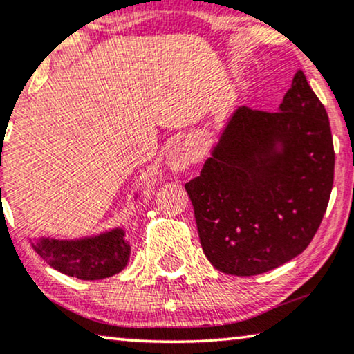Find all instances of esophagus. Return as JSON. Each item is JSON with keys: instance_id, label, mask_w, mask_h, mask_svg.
Instances as JSON below:
<instances>
[{"instance_id": "esophagus-1", "label": "esophagus", "mask_w": 354, "mask_h": 354, "mask_svg": "<svg viewBox=\"0 0 354 354\" xmlns=\"http://www.w3.org/2000/svg\"><path fill=\"white\" fill-rule=\"evenodd\" d=\"M166 162L171 171H183V169H187L195 162V149H193L192 145H188L187 142L177 143L176 147L169 151Z\"/></svg>"}]
</instances>
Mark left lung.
Listing matches in <instances>:
<instances>
[{"label":"left lung","instance_id":"1","mask_svg":"<svg viewBox=\"0 0 354 354\" xmlns=\"http://www.w3.org/2000/svg\"><path fill=\"white\" fill-rule=\"evenodd\" d=\"M333 166L327 111L303 71L277 113L236 109L185 183L209 263L248 277L303 253L326 214Z\"/></svg>","mask_w":354,"mask_h":354}]
</instances>
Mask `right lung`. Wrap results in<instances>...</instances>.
Wrapping results in <instances>:
<instances>
[{"label": "right lung", "instance_id": "obj_1", "mask_svg": "<svg viewBox=\"0 0 354 354\" xmlns=\"http://www.w3.org/2000/svg\"><path fill=\"white\" fill-rule=\"evenodd\" d=\"M32 246L53 269L82 280H100L119 274L130 258V245L120 227L79 240L43 236L32 241Z\"/></svg>", "mask_w": 354, "mask_h": 354}]
</instances>
